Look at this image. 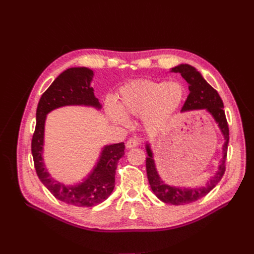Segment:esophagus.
Segmentation results:
<instances>
[{
  "mask_svg": "<svg viewBox=\"0 0 254 254\" xmlns=\"http://www.w3.org/2000/svg\"><path fill=\"white\" fill-rule=\"evenodd\" d=\"M139 144H140L139 139H136V137H130V139L126 143V148L130 149V148L136 147V146H139Z\"/></svg>",
  "mask_w": 254,
  "mask_h": 254,
  "instance_id": "34e87169",
  "label": "esophagus"
}]
</instances>
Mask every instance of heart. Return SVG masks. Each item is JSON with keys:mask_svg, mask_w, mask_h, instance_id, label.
Returning <instances> with one entry per match:
<instances>
[{"mask_svg": "<svg viewBox=\"0 0 254 254\" xmlns=\"http://www.w3.org/2000/svg\"><path fill=\"white\" fill-rule=\"evenodd\" d=\"M186 90L180 82L134 80L120 89L119 104L106 103L109 117L122 126H128V115H141L145 126L159 129L170 121L181 106Z\"/></svg>", "mask_w": 254, "mask_h": 254, "instance_id": "heart-1", "label": "heart"}]
</instances>
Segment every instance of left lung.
I'll return each mask as SVG.
<instances>
[{
  "instance_id": "obj_1",
  "label": "left lung",
  "mask_w": 254,
  "mask_h": 254,
  "mask_svg": "<svg viewBox=\"0 0 254 254\" xmlns=\"http://www.w3.org/2000/svg\"><path fill=\"white\" fill-rule=\"evenodd\" d=\"M171 72L180 73L182 77L189 83L190 94L182 108V112L193 111V110H205L212 115L215 123L218 125L220 132L224 135L225 143L222 145V159L220 160L217 172L206 181L201 187L186 188V187H175L166 184L161 178L153 152L151 150L150 144H146V172L150 184V188L161 201L174 205H183L194 202L198 199L204 197L207 193L216 187V184L221 180L226 171V158L229 143V127L224 111V103H222L217 91L206 82L194 66L190 64H179L173 68Z\"/></svg>"
}]
</instances>
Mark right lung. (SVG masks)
Instances as JSON below:
<instances>
[{
	"mask_svg": "<svg viewBox=\"0 0 254 254\" xmlns=\"http://www.w3.org/2000/svg\"><path fill=\"white\" fill-rule=\"evenodd\" d=\"M93 71L88 67H70L61 73L42 94L36 112V128L32 140V153L38 177L44 187L59 200L75 206H93L108 198L114 189L115 170L125 155L124 143L105 145L93 170L74 186H65L52 178L44 164L43 146L47 115L64 106H87L99 110L102 105L91 87Z\"/></svg>",
	"mask_w": 254,
	"mask_h": 254,
	"instance_id": "obj_1",
	"label": "right lung"
}]
</instances>
